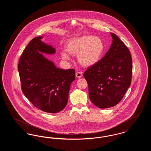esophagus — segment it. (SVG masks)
<instances>
[{
  "label": "esophagus",
  "mask_w": 151,
  "mask_h": 151,
  "mask_svg": "<svg viewBox=\"0 0 151 151\" xmlns=\"http://www.w3.org/2000/svg\"><path fill=\"white\" fill-rule=\"evenodd\" d=\"M76 77L77 78H80L82 77V72H77L76 73Z\"/></svg>",
  "instance_id": "esophagus-1"
}]
</instances>
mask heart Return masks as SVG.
Listing matches in <instances>:
<instances>
[{"instance_id": "obj_1", "label": "heart", "mask_w": 151, "mask_h": 151, "mask_svg": "<svg viewBox=\"0 0 151 151\" xmlns=\"http://www.w3.org/2000/svg\"><path fill=\"white\" fill-rule=\"evenodd\" d=\"M65 49L69 54L77 55L78 62L81 65L90 67L100 60L105 50V45L100 37L86 35L68 40ZM67 52H61V57L65 60L70 59Z\"/></svg>"}]
</instances>
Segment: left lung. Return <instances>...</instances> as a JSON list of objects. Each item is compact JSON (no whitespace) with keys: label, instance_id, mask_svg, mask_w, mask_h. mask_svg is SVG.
Segmentation results:
<instances>
[{"label":"left lung","instance_id":"1","mask_svg":"<svg viewBox=\"0 0 151 151\" xmlns=\"http://www.w3.org/2000/svg\"><path fill=\"white\" fill-rule=\"evenodd\" d=\"M110 35L113 41L109 50L84 74L88 85L89 99L101 109L118 104L131 82L132 61L129 50L115 34Z\"/></svg>","mask_w":151,"mask_h":151}]
</instances>
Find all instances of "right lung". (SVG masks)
Here are the masks:
<instances>
[{
    "instance_id": "obj_1",
    "label": "right lung",
    "mask_w": 151,
    "mask_h": 151,
    "mask_svg": "<svg viewBox=\"0 0 151 151\" xmlns=\"http://www.w3.org/2000/svg\"><path fill=\"white\" fill-rule=\"evenodd\" d=\"M34 38L23 51L18 71L22 91L32 104L45 112L56 113L67 105L71 84L75 79L73 69L62 70L42 53L54 54L55 49Z\"/></svg>"
}]
</instances>
